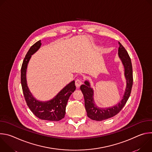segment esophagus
<instances>
[{"label":"esophagus","mask_w":152,"mask_h":152,"mask_svg":"<svg viewBox=\"0 0 152 152\" xmlns=\"http://www.w3.org/2000/svg\"><path fill=\"white\" fill-rule=\"evenodd\" d=\"M82 84V80H80V79H77V80H76V81H75V85H76V86H77V87H79V86L81 85Z\"/></svg>","instance_id":"esophagus-1"}]
</instances>
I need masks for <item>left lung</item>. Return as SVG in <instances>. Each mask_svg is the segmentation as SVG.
Segmentation results:
<instances>
[{"label":"left lung","mask_w":152,"mask_h":152,"mask_svg":"<svg viewBox=\"0 0 152 152\" xmlns=\"http://www.w3.org/2000/svg\"><path fill=\"white\" fill-rule=\"evenodd\" d=\"M119 45L118 56L124 65V74L127 80V86L121 101L112 107L105 109L97 107L93 101V91L90 87L89 82L85 81V85H82L80 86V90L84 97L85 107L87 116L93 120L102 121L115 116L122 110L131 95L133 85V71L131 59L127 52L120 42H119Z\"/></svg>","instance_id":"8db88e82"}]
</instances>
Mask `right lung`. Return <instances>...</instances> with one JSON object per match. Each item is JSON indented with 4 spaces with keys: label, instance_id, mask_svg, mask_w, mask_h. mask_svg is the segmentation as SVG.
Masks as SVG:
<instances>
[{
    "label": "right lung",
    "instance_id": "1",
    "mask_svg": "<svg viewBox=\"0 0 152 152\" xmlns=\"http://www.w3.org/2000/svg\"><path fill=\"white\" fill-rule=\"evenodd\" d=\"M41 45V40L35 42L31 47L24 58L21 69V86L27 105L36 117L41 120L57 121L64 118L68 100L76 90L75 82L73 80L65 86L54 99L50 101L39 102L32 96L27 86L26 72L31 55L38 50Z\"/></svg>",
    "mask_w": 152,
    "mask_h": 152
}]
</instances>
